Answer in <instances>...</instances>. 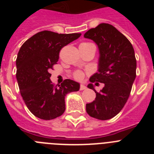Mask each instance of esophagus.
I'll return each instance as SVG.
<instances>
[{
    "mask_svg": "<svg viewBox=\"0 0 154 154\" xmlns=\"http://www.w3.org/2000/svg\"><path fill=\"white\" fill-rule=\"evenodd\" d=\"M79 89L80 90H85V89H86V87H85L84 85H80Z\"/></svg>",
    "mask_w": 154,
    "mask_h": 154,
    "instance_id": "esophagus-1",
    "label": "esophagus"
}]
</instances>
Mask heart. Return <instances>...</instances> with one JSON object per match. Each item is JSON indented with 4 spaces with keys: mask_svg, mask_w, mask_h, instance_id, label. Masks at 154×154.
I'll return each instance as SVG.
<instances>
[{
    "mask_svg": "<svg viewBox=\"0 0 154 154\" xmlns=\"http://www.w3.org/2000/svg\"><path fill=\"white\" fill-rule=\"evenodd\" d=\"M92 43H90V42H84V43H82L80 45H92ZM73 77H74L75 79L79 80V81H81L84 79L85 77V73L84 72L81 70H76L73 72Z\"/></svg>",
    "mask_w": 154,
    "mask_h": 154,
    "instance_id": "b5f03b06",
    "label": "heart"
}]
</instances>
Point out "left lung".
Here are the masks:
<instances>
[{
	"label": "left lung",
	"instance_id": "obj_1",
	"mask_svg": "<svg viewBox=\"0 0 154 154\" xmlns=\"http://www.w3.org/2000/svg\"><path fill=\"white\" fill-rule=\"evenodd\" d=\"M84 37L93 40L99 50V70L89 79L88 88L96 92V99L86 104V112L100 120L114 117L130 97L136 78L137 60L134 49L124 35L114 26L102 23L85 32ZM104 83L100 92L92 83Z\"/></svg>",
	"mask_w": 154,
	"mask_h": 154
}]
</instances>
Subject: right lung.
I'll use <instances>...</instances> for the list:
<instances>
[{
  "label": "right lung",
  "mask_w": 154,
  "mask_h": 154,
  "mask_svg": "<svg viewBox=\"0 0 154 154\" xmlns=\"http://www.w3.org/2000/svg\"><path fill=\"white\" fill-rule=\"evenodd\" d=\"M81 35L42 31L21 45L16 59V78L24 103L36 117L50 120L62 116L66 94L79 89V84L71 79L55 85L49 72L57 64L62 48Z\"/></svg>",
  "instance_id": "right-lung-1"
}]
</instances>
